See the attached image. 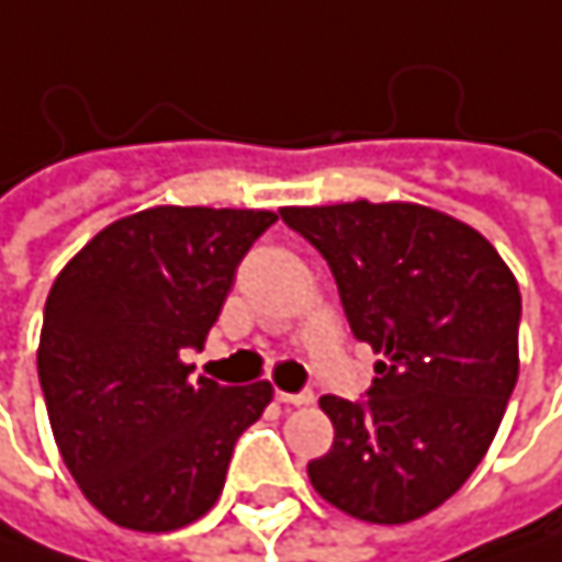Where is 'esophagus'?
Returning <instances> with one entry per match:
<instances>
[{
    "mask_svg": "<svg viewBox=\"0 0 562 562\" xmlns=\"http://www.w3.org/2000/svg\"><path fill=\"white\" fill-rule=\"evenodd\" d=\"M277 400L282 406H302V403H312V393H285L277 391Z\"/></svg>",
    "mask_w": 562,
    "mask_h": 562,
    "instance_id": "esophagus-1",
    "label": "esophagus"
}]
</instances>
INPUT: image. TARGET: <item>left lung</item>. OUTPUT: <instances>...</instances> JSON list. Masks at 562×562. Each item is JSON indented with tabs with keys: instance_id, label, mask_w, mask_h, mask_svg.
<instances>
[{
	"instance_id": "obj_1",
	"label": "left lung",
	"mask_w": 562,
	"mask_h": 562,
	"mask_svg": "<svg viewBox=\"0 0 562 562\" xmlns=\"http://www.w3.org/2000/svg\"><path fill=\"white\" fill-rule=\"evenodd\" d=\"M328 263L348 325L381 361L368 396H322L335 442L308 462L351 517L406 524L485 459L517 384L520 289L469 224L423 204L282 207Z\"/></svg>"
}]
</instances>
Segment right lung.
I'll return each mask as SVG.
<instances>
[{"label": "right lung", "mask_w": 562, "mask_h": 562, "mask_svg": "<svg viewBox=\"0 0 562 562\" xmlns=\"http://www.w3.org/2000/svg\"><path fill=\"white\" fill-rule=\"evenodd\" d=\"M273 211L149 207L103 227L48 292L38 381L57 449L113 524L178 530L217 502L267 381L191 378L254 240Z\"/></svg>", "instance_id": "obj_1"}]
</instances>
